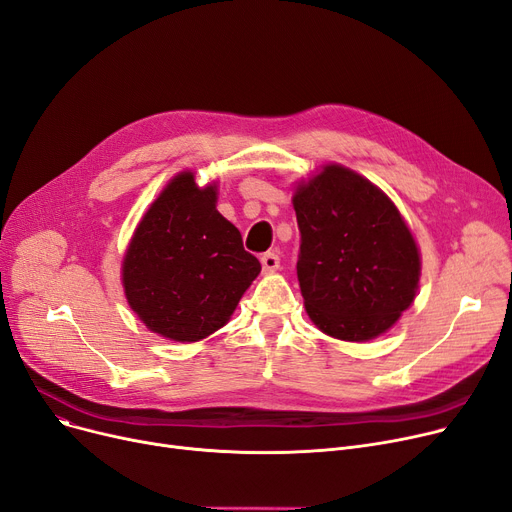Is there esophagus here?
<instances>
[{"instance_id": "34e87169", "label": "esophagus", "mask_w": 512, "mask_h": 512, "mask_svg": "<svg viewBox=\"0 0 512 512\" xmlns=\"http://www.w3.org/2000/svg\"><path fill=\"white\" fill-rule=\"evenodd\" d=\"M261 265H263V274H274L280 267V257L276 253H265L261 257Z\"/></svg>"}]
</instances>
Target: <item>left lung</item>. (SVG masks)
I'll list each match as a JSON object with an SVG mask.
<instances>
[{
  "instance_id": "left-lung-1",
  "label": "left lung",
  "mask_w": 512,
  "mask_h": 512,
  "mask_svg": "<svg viewBox=\"0 0 512 512\" xmlns=\"http://www.w3.org/2000/svg\"><path fill=\"white\" fill-rule=\"evenodd\" d=\"M299 286L317 330L369 342L386 334L419 292L421 251L394 201L359 172L321 164L294 182Z\"/></svg>"
}]
</instances>
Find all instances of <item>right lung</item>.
Here are the masks:
<instances>
[{"instance_id":"right-lung-1","label":"right lung","mask_w":512,"mask_h":512,"mask_svg":"<svg viewBox=\"0 0 512 512\" xmlns=\"http://www.w3.org/2000/svg\"><path fill=\"white\" fill-rule=\"evenodd\" d=\"M218 180L182 170L134 228L120 280L128 307L153 334L199 342L224 328L261 272L238 228L218 211Z\"/></svg>"}]
</instances>
